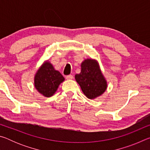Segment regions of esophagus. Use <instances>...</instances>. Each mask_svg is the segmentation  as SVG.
I'll return each instance as SVG.
<instances>
[{"label": "esophagus", "mask_w": 150, "mask_h": 150, "mask_svg": "<svg viewBox=\"0 0 150 150\" xmlns=\"http://www.w3.org/2000/svg\"><path fill=\"white\" fill-rule=\"evenodd\" d=\"M73 78V75H67L66 76V79L68 80H70V79H72Z\"/></svg>", "instance_id": "34e87169"}]
</instances>
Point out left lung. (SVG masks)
Masks as SVG:
<instances>
[{"instance_id":"obj_1","label":"left lung","mask_w":150,"mask_h":150,"mask_svg":"<svg viewBox=\"0 0 150 150\" xmlns=\"http://www.w3.org/2000/svg\"><path fill=\"white\" fill-rule=\"evenodd\" d=\"M75 79L83 93L90 99L102 95L107 87L98 64L91 59H85L81 63V73L75 75Z\"/></svg>"}]
</instances>
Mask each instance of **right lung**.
Listing matches in <instances>:
<instances>
[{
    "mask_svg": "<svg viewBox=\"0 0 150 150\" xmlns=\"http://www.w3.org/2000/svg\"><path fill=\"white\" fill-rule=\"evenodd\" d=\"M64 80L63 75L47 62L38 70L34 78V85L40 93L50 97L55 93L60 83Z\"/></svg>",
    "mask_w": 150,
    "mask_h": 150,
    "instance_id": "add662e5",
    "label": "right lung"
}]
</instances>
